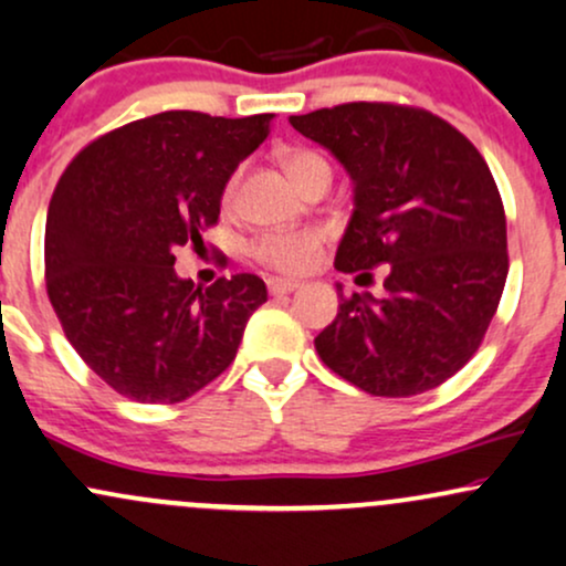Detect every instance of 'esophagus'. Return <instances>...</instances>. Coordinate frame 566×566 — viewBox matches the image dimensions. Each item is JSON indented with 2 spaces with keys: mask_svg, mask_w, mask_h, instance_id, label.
Listing matches in <instances>:
<instances>
[{
  "mask_svg": "<svg viewBox=\"0 0 566 566\" xmlns=\"http://www.w3.org/2000/svg\"><path fill=\"white\" fill-rule=\"evenodd\" d=\"M269 292L271 295H287V292L301 287V282H295V279H269Z\"/></svg>",
  "mask_w": 566,
  "mask_h": 566,
  "instance_id": "34e87169",
  "label": "esophagus"
}]
</instances>
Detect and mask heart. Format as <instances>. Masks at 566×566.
<instances>
[{"instance_id":"1","label":"heart","mask_w":566,"mask_h":566,"mask_svg":"<svg viewBox=\"0 0 566 566\" xmlns=\"http://www.w3.org/2000/svg\"><path fill=\"white\" fill-rule=\"evenodd\" d=\"M284 170L290 172V178L297 186H303L305 180L314 172L329 170V165L324 161L316 151L308 148H295L284 157ZM237 184L239 172H233L223 186V205L229 207L233 197H237ZM324 247V231L319 229H297V231H265L261 237L252 239L250 255L265 269L282 271V274H303L311 265L319 261Z\"/></svg>"}]
</instances>
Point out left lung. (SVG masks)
I'll list each match as a JSON object with an SVG mask.
<instances>
[{
  "label": "left lung",
  "mask_w": 566,
  "mask_h": 566,
  "mask_svg": "<svg viewBox=\"0 0 566 566\" xmlns=\"http://www.w3.org/2000/svg\"><path fill=\"white\" fill-rule=\"evenodd\" d=\"M290 125L329 148L354 180V216L335 269L373 276L382 295H343L316 354L373 396H415L452 378L482 346L505 276L503 199L460 129L426 108L343 103Z\"/></svg>",
  "instance_id": "8db88e82"
}]
</instances>
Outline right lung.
<instances>
[{
    "instance_id": "add662e5",
    "label": "right lung",
    "mask_w": 566,
    "mask_h": 566,
    "mask_svg": "<svg viewBox=\"0 0 566 566\" xmlns=\"http://www.w3.org/2000/svg\"><path fill=\"white\" fill-rule=\"evenodd\" d=\"M274 114L226 119L161 112L82 148L57 180L44 229V282L84 365L140 405H178L231 365L261 276L193 287L175 250L218 223L226 180Z\"/></svg>"
}]
</instances>
